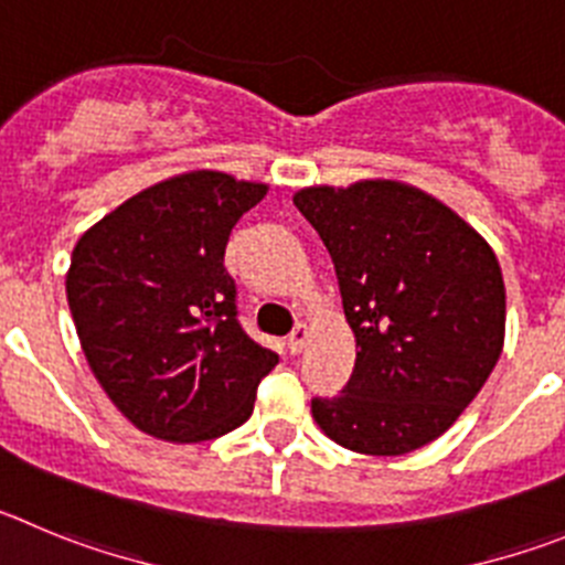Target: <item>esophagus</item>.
<instances>
[{"label":"esophagus","instance_id":"esophagus-1","mask_svg":"<svg viewBox=\"0 0 565 565\" xmlns=\"http://www.w3.org/2000/svg\"><path fill=\"white\" fill-rule=\"evenodd\" d=\"M307 334H309V329L303 327V323H298V327H295L292 332H289V338H287L289 354H298V352H301L303 343H307Z\"/></svg>","mask_w":565,"mask_h":565}]
</instances>
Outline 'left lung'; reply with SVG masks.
Returning <instances> with one entry per match:
<instances>
[{
	"label": "left lung",
	"instance_id": "obj_1",
	"mask_svg": "<svg viewBox=\"0 0 565 565\" xmlns=\"http://www.w3.org/2000/svg\"><path fill=\"white\" fill-rule=\"evenodd\" d=\"M323 238L358 360L312 416L338 445L403 456L445 434L476 399L504 345L495 253L419 188L365 180L292 196Z\"/></svg>",
	"mask_w": 565,
	"mask_h": 565
}]
</instances>
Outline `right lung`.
<instances>
[{
	"instance_id": "obj_1",
	"label": "right lung",
	"mask_w": 565,
	"mask_h": 565,
	"mask_svg": "<svg viewBox=\"0 0 565 565\" xmlns=\"http://www.w3.org/2000/svg\"><path fill=\"white\" fill-rule=\"evenodd\" d=\"M267 185L191 171L78 238L67 301L86 363L120 414L166 441H205L253 414L278 363L238 323L225 247Z\"/></svg>"
}]
</instances>
